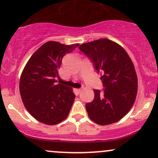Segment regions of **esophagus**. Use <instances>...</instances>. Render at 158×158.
Returning <instances> with one entry per match:
<instances>
[{
    "label": "esophagus",
    "instance_id": "1",
    "mask_svg": "<svg viewBox=\"0 0 158 158\" xmlns=\"http://www.w3.org/2000/svg\"><path fill=\"white\" fill-rule=\"evenodd\" d=\"M81 90H82V89H75L76 92H77V94L81 93Z\"/></svg>",
    "mask_w": 158,
    "mask_h": 158
}]
</instances>
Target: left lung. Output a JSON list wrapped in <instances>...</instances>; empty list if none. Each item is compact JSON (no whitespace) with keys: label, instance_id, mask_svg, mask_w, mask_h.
<instances>
[{"label":"left lung","instance_id":"1","mask_svg":"<svg viewBox=\"0 0 158 158\" xmlns=\"http://www.w3.org/2000/svg\"><path fill=\"white\" fill-rule=\"evenodd\" d=\"M79 49L94 63L105 87L103 92L94 89V100L86 104L89 117L102 126L119 121L130 111L138 93L131 58L121 46L106 38L81 44Z\"/></svg>","mask_w":158,"mask_h":158}]
</instances>
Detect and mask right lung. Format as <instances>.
<instances>
[{"label": "right lung", "mask_w": 158, "mask_h": 158, "mask_svg": "<svg viewBox=\"0 0 158 158\" xmlns=\"http://www.w3.org/2000/svg\"><path fill=\"white\" fill-rule=\"evenodd\" d=\"M78 44L65 45L48 41L35 52L20 79V94L24 106L33 118L47 125H55L68 117L75 95L72 88L56 83L63 57Z\"/></svg>", "instance_id": "add662e5"}]
</instances>
